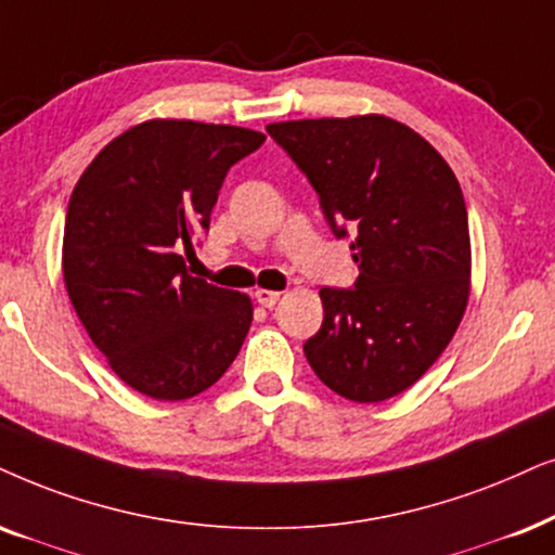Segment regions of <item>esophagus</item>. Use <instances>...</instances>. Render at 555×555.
Here are the masks:
<instances>
[{
	"label": "esophagus",
	"mask_w": 555,
	"mask_h": 555,
	"mask_svg": "<svg viewBox=\"0 0 555 555\" xmlns=\"http://www.w3.org/2000/svg\"><path fill=\"white\" fill-rule=\"evenodd\" d=\"M280 298H283V293H278V291H264V287H257V291H255V300L264 308L278 306Z\"/></svg>",
	"instance_id": "1"
}]
</instances>
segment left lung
<instances>
[{
    "label": "left lung",
    "instance_id": "obj_1",
    "mask_svg": "<svg viewBox=\"0 0 555 555\" xmlns=\"http://www.w3.org/2000/svg\"><path fill=\"white\" fill-rule=\"evenodd\" d=\"M268 132L308 176L334 234L357 232L359 278L351 291L321 287L308 364L341 398L390 400L443 354L469 304L462 185L428 140L385 114L272 121Z\"/></svg>",
    "mask_w": 555,
    "mask_h": 555
}]
</instances>
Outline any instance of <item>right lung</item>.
Masks as SVG:
<instances>
[{
	"label": "right lung",
	"instance_id": "obj_1",
	"mask_svg": "<svg viewBox=\"0 0 555 555\" xmlns=\"http://www.w3.org/2000/svg\"><path fill=\"white\" fill-rule=\"evenodd\" d=\"M262 132L147 119L93 157L68 201L63 283L86 334L132 390L185 400L229 370L251 326L249 295L185 272L236 160Z\"/></svg>",
	"mask_w": 555,
	"mask_h": 555
}]
</instances>
